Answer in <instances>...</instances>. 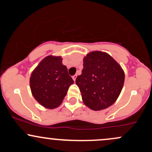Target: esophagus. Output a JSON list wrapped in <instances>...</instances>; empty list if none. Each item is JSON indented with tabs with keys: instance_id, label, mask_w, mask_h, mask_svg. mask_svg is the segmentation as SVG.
Masks as SVG:
<instances>
[{
	"instance_id": "esophagus-1",
	"label": "esophagus",
	"mask_w": 152,
	"mask_h": 152,
	"mask_svg": "<svg viewBox=\"0 0 152 152\" xmlns=\"http://www.w3.org/2000/svg\"><path fill=\"white\" fill-rule=\"evenodd\" d=\"M76 77H77V76H76V75H74V76H72L73 79H74V81H76Z\"/></svg>"
}]
</instances>
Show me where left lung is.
Segmentation results:
<instances>
[{
  "label": "left lung",
  "instance_id": "obj_1",
  "mask_svg": "<svg viewBox=\"0 0 152 152\" xmlns=\"http://www.w3.org/2000/svg\"><path fill=\"white\" fill-rule=\"evenodd\" d=\"M124 83L121 67L109 54L101 51L88 53L83 58V69L76 79L83 103L94 111L112 105Z\"/></svg>",
  "mask_w": 152,
  "mask_h": 152
}]
</instances>
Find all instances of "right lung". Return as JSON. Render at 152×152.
<instances>
[{"label": "right lung", "mask_w": 152, "mask_h": 152, "mask_svg": "<svg viewBox=\"0 0 152 152\" xmlns=\"http://www.w3.org/2000/svg\"><path fill=\"white\" fill-rule=\"evenodd\" d=\"M74 83L61 57L47 56L33 71L31 89L36 100L48 109L61 104L69 88Z\"/></svg>", "instance_id": "right-lung-1"}]
</instances>
